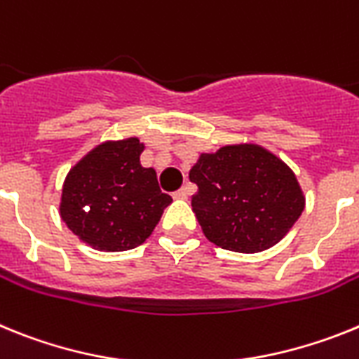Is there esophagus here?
I'll use <instances>...</instances> for the list:
<instances>
[{
    "label": "esophagus",
    "instance_id": "34e87169",
    "mask_svg": "<svg viewBox=\"0 0 359 359\" xmlns=\"http://www.w3.org/2000/svg\"><path fill=\"white\" fill-rule=\"evenodd\" d=\"M188 195H189V188H188V186H184V188H180L179 191L173 193V197L180 198V201H186V198H188Z\"/></svg>",
    "mask_w": 359,
    "mask_h": 359
}]
</instances>
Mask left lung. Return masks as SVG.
<instances>
[{
	"instance_id": "left-lung-1",
	"label": "left lung",
	"mask_w": 359,
	"mask_h": 359,
	"mask_svg": "<svg viewBox=\"0 0 359 359\" xmlns=\"http://www.w3.org/2000/svg\"><path fill=\"white\" fill-rule=\"evenodd\" d=\"M189 180L198 186L191 205L205 238L235 253L278 244L305 208L291 168L258 144L201 154Z\"/></svg>"
}]
</instances>
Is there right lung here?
Listing matches in <instances>:
<instances>
[{
    "label": "right lung",
    "instance_id": "obj_1",
    "mask_svg": "<svg viewBox=\"0 0 359 359\" xmlns=\"http://www.w3.org/2000/svg\"><path fill=\"white\" fill-rule=\"evenodd\" d=\"M137 137L106 141L68 171L59 215L93 249L114 253L141 245L171 204L154 168L141 166Z\"/></svg>",
    "mask_w": 359,
    "mask_h": 359
}]
</instances>
